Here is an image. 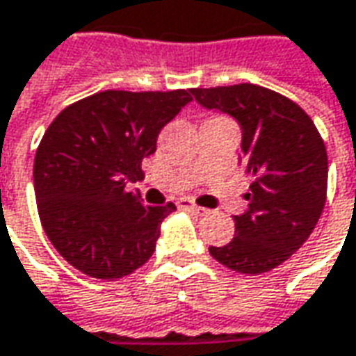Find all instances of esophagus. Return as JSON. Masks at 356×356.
<instances>
[{
  "instance_id": "1",
  "label": "esophagus",
  "mask_w": 356,
  "mask_h": 356,
  "mask_svg": "<svg viewBox=\"0 0 356 356\" xmlns=\"http://www.w3.org/2000/svg\"><path fill=\"white\" fill-rule=\"evenodd\" d=\"M177 207L179 209H183V211H195V213H199V215H202V213H204V209H202V207L195 204V201H191V199H187V197L179 199Z\"/></svg>"
}]
</instances>
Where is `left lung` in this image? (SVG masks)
Segmentation results:
<instances>
[{
	"label": "left lung",
	"mask_w": 356,
	"mask_h": 356,
	"mask_svg": "<svg viewBox=\"0 0 356 356\" xmlns=\"http://www.w3.org/2000/svg\"><path fill=\"white\" fill-rule=\"evenodd\" d=\"M209 110L236 118L242 163L254 177L248 211L234 216V238L211 246L216 262L240 274H264L309 238L327 199V149L313 120L293 100L258 84L191 88Z\"/></svg>",
	"instance_id": "left-lung-1"
}]
</instances>
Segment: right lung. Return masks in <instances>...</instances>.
I'll use <instances>...</instances> for the list:
<instances>
[{
	"label": "right lung",
	"mask_w": 356,
	"mask_h": 356,
	"mask_svg": "<svg viewBox=\"0 0 356 356\" xmlns=\"http://www.w3.org/2000/svg\"><path fill=\"white\" fill-rule=\"evenodd\" d=\"M191 90H102L67 106L35 154L37 211L56 252L98 280L131 274L152 258L173 202L145 207L126 189L155 154L157 136Z\"/></svg>",
	"instance_id": "1"
}]
</instances>
